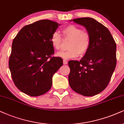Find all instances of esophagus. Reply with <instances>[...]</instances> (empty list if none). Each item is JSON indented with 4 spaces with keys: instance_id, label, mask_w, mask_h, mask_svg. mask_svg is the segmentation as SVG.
Returning a JSON list of instances; mask_svg holds the SVG:
<instances>
[{
    "instance_id": "34e87169",
    "label": "esophagus",
    "mask_w": 124,
    "mask_h": 124,
    "mask_svg": "<svg viewBox=\"0 0 124 124\" xmlns=\"http://www.w3.org/2000/svg\"><path fill=\"white\" fill-rule=\"evenodd\" d=\"M67 63H68V62L66 60H63V64L64 65H66L67 64Z\"/></svg>"
}]
</instances>
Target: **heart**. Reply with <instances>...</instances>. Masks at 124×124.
<instances>
[{"mask_svg":"<svg viewBox=\"0 0 124 124\" xmlns=\"http://www.w3.org/2000/svg\"><path fill=\"white\" fill-rule=\"evenodd\" d=\"M62 32L64 39H71V41L68 45L69 49L58 53V56L69 59L87 53L91 45V36L88 32L83 31L80 27L74 25L63 27ZM50 42L55 49L59 50L62 48V38L57 32H54L52 35Z\"/></svg>","mask_w":124,"mask_h":124,"instance_id":"1","label":"heart"}]
</instances>
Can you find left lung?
Instances as JSON below:
<instances>
[{"label":"left lung","instance_id":"1","mask_svg":"<svg viewBox=\"0 0 124 124\" xmlns=\"http://www.w3.org/2000/svg\"><path fill=\"white\" fill-rule=\"evenodd\" d=\"M73 21L86 28L91 36L88 51L80 61L70 60L68 80L74 91L90 97L104 90L115 70L116 44L108 29L93 18H76Z\"/></svg>","mask_w":124,"mask_h":124}]
</instances>
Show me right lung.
<instances>
[{"mask_svg": "<svg viewBox=\"0 0 124 124\" xmlns=\"http://www.w3.org/2000/svg\"><path fill=\"white\" fill-rule=\"evenodd\" d=\"M59 25L40 20L24 26L13 39L9 68L15 85L26 94L37 97L48 92L53 74L63 64L62 58L53 56L50 42Z\"/></svg>", "mask_w": 124, "mask_h": 124, "instance_id": "obj_1", "label": "right lung"}]
</instances>
